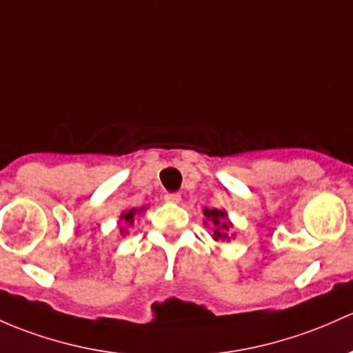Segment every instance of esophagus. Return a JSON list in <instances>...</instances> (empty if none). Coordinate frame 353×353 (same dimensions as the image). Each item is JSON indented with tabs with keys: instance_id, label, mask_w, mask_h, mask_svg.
I'll list each match as a JSON object with an SVG mask.
<instances>
[{
	"instance_id": "obj_1",
	"label": "esophagus",
	"mask_w": 353,
	"mask_h": 353,
	"mask_svg": "<svg viewBox=\"0 0 353 353\" xmlns=\"http://www.w3.org/2000/svg\"><path fill=\"white\" fill-rule=\"evenodd\" d=\"M164 199L167 203H179L181 201V194H179V192H169V194L164 196Z\"/></svg>"
}]
</instances>
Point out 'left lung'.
I'll list each match as a JSON object with an SVG mask.
<instances>
[{"label":"left lung","mask_w":353,"mask_h":353,"mask_svg":"<svg viewBox=\"0 0 353 353\" xmlns=\"http://www.w3.org/2000/svg\"><path fill=\"white\" fill-rule=\"evenodd\" d=\"M205 216L211 221L214 226L213 239L214 240H230L228 232H230V223L226 221V213L220 210H205Z\"/></svg>","instance_id":"8db88e82"}]
</instances>
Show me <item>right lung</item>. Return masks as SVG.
I'll use <instances>...</instances> for the list:
<instances>
[{
    "label": "right lung",
    "instance_id": "right-lung-1",
    "mask_svg": "<svg viewBox=\"0 0 353 353\" xmlns=\"http://www.w3.org/2000/svg\"><path fill=\"white\" fill-rule=\"evenodd\" d=\"M135 213H137V210H130V211H127V213L121 214V220H123L125 223L132 225V223H133V216H135ZM121 232H123V230H121Z\"/></svg>",
    "mask_w": 353,
    "mask_h": 353
}]
</instances>
